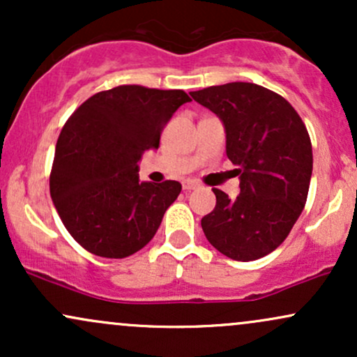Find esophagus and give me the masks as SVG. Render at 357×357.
I'll use <instances>...</instances> for the list:
<instances>
[{
	"mask_svg": "<svg viewBox=\"0 0 357 357\" xmlns=\"http://www.w3.org/2000/svg\"><path fill=\"white\" fill-rule=\"evenodd\" d=\"M196 188H198V183L190 181V179L183 183V190H184V191H192V190H196Z\"/></svg>",
	"mask_w": 357,
	"mask_h": 357,
	"instance_id": "1",
	"label": "esophagus"
}]
</instances>
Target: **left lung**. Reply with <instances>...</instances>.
Returning a JSON list of instances; mask_svg holds the SVG:
<instances>
[{"mask_svg": "<svg viewBox=\"0 0 357 357\" xmlns=\"http://www.w3.org/2000/svg\"><path fill=\"white\" fill-rule=\"evenodd\" d=\"M190 96L221 119L227 155L240 178L236 199L213 190L216 206L202 218L204 235L233 260L268 255L289 236L307 202L312 144L305 124L284 97L248 82Z\"/></svg>", "mask_w": 357, "mask_h": 357, "instance_id": "left-lung-1", "label": "left lung"}]
</instances>
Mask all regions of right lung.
<instances>
[{
  "mask_svg": "<svg viewBox=\"0 0 357 357\" xmlns=\"http://www.w3.org/2000/svg\"><path fill=\"white\" fill-rule=\"evenodd\" d=\"M186 102L184 90L119 85L90 97L65 122L50 195L61 223L87 252L126 258L153 240L181 184L141 183L137 162L158 149L165 126Z\"/></svg>",
  "mask_w": 357,
  "mask_h": 357,
  "instance_id": "right-lung-1",
  "label": "right lung"
}]
</instances>
